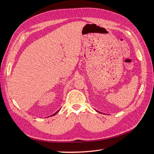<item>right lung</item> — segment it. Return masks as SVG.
<instances>
[{"label":"right lung","mask_w":154,"mask_h":154,"mask_svg":"<svg viewBox=\"0 0 154 154\" xmlns=\"http://www.w3.org/2000/svg\"><path fill=\"white\" fill-rule=\"evenodd\" d=\"M58 111H59V110H58V111H57V112H55V113H54V114H53V115H52V116H54V115H56V114H57V112H58Z\"/></svg>","instance_id":"obj_1"}]
</instances>
